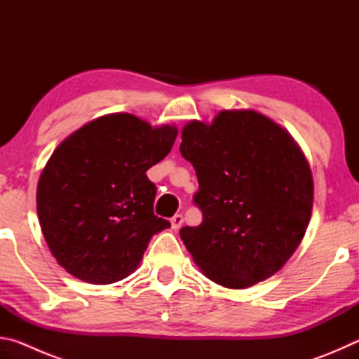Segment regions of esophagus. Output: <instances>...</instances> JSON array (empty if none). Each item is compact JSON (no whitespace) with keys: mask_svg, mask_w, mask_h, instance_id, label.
I'll return each instance as SVG.
<instances>
[{"mask_svg":"<svg viewBox=\"0 0 359 359\" xmlns=\"http://www.w3.org/2000/svg\"><path fill=\"white\" fill-rule=\"evenodd\" d=\"M182 223H184V217H182L180 214H175L172 218H171V224L174 229H179L182 226Z\"/></svg>","mask_w":359,"mask_h":359,"instance_id":"34e87169","label":"esophagus"}]
</instances>
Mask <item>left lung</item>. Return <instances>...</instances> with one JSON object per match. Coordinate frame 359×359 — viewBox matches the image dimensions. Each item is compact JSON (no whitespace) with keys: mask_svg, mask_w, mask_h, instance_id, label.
<instances>
[{"mask_svg":"<svg viewBox=\"0 0 359 359\" xmlns=\"http://www.w3.org/2000/svg\"><path fill=\"white\" fill-rule=\"evenodd\" d=\"M180 154L196 171L199 226L180 239L210 280L245 288L274 276L306 234L313 182L287 131L252 111H223L212 125L191 121Z\"/></svg>","mask_w":359,"mask_h":359,"instance_id":"1","label":"left lung"}]
</instances>
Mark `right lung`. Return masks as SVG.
I'll return each mask as SVG.
<instances>
[{"label":"right lung","instance_id":"right-lung-1","mask_svg":"<svg viewBox=\"0 0 359 359\" xmlns=\"http://www.w3.org/2000/svg\"><path fill=\"white\" fill-rule=\"evenodd\" d=\"M177 130L131 114L83 125L53 151L38 184L42 234L58 264L83 282L121 280L151 236L171 226L154 214L149 169L171 151Z\"/></svg>","mask_w":359,"mask_h":359}]
</instances>
